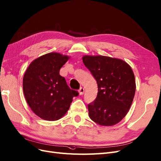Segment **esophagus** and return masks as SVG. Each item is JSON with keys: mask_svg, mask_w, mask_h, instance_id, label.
Instances as JSON below:
<instances>
[{"mask_svg": "<svg viewBox=\"0 0 161 161\" xmlns=\"http://www.w3.org/2000/svg\"><path fill=\"white\" fill-rule=\"evenodd\" d=\"M79 93H80V96H81V95H83V94L84 93V87H81L80 88V90H79Z\"/></svg>", "mask_w": 161, "mask_h": 161, "instance_id": "obj_1", "label": "esophagus"}]
</instances>
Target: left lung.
<instances>
[{
	"instance_id": "1",
	"label": "left lung",
	"mask_w": 161,
	"mask_h": 161,
	"mask_svg": "<svg viewBox=\"0 0 161 161\" xmlns=\"http://www.w3.org/2000/svg\"><path fill=\"white\" fill-rule=\"evenodd\" d=\"M82 59L98 87L96 99L87 106L89 116L100 125H114L127 115L132 104L136 90L133 71L120 59L84 56Z\"/></svg>"
}]
</instances>
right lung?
Masks as SVG:
<instances>
[{"label":"right lung","instance_id":"add662e5","mask_svg":"<svg viewBox=\"0 0 161 161\" xmlns=\"http://www.w3.org/2000/svg\"><path fill=\"white\" fill-rule=\"evenodd\" d=\"M69 59L56 52L36 58L29 65L23 77V91L34 114L46 121L62 118L69 108L73 97L79 95L71 90L59 70Z\"/></svg>","mask_w":161,"mask_h":161}]
</instances>
